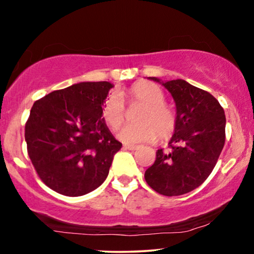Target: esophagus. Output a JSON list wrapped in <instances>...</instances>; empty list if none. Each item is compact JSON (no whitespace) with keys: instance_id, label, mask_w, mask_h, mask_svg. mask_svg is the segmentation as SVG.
Returning <instances> with one entry per match:
<instances>
[{"instance_id":"obj_1","label":"esophagus","mask_w":254,"mask_h":254,"mask_svg":"<svg viewBox=\"0 0 254 254\" xmlns=\"http://www.w3.org/2000/svg\"><path fill=\"white\" fill-rule=\"evenodd\" d=\"M138 145H130V144H125L124 145V149H127V150H137L138 149Z\"/></svg>"}]
</instances>
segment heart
Here are the masks:
<instances>
[{
    "mask_svg": "<svg viewBox=\"0 0 254 254\" xmlns=\"http://www.w3.org/2000/svg\"><path fill=\"white\" fill-rule=\"evenodd\" d=\"M122 98L130 104H140L134 115L136 123L127 124L118 132V138L127 144L169 139L177 127L176 111L165 103V95L159 85L139 81L127 91L112 92L102 105V118L111 130H117L125 120V107Z\"/></svg>",
    "mask_w": 254,
    "mask_h": 254,
    "instance_id": "b5f03b06",
    "label": "heart"
}]
</instances>
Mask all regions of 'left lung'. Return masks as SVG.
Segmentation results:
<instances>
[{
    "mask_svg": "<svg viewBox=\"0 0 254 254\" xmlns=\"http://www.w3.org/2000/svg\"><path fill=\"white\" fill-rule=\"evenodd\" d=\"M177 109V127L169 151L159 149L145 171L151 189L163 195H181L197 189L212 172L225 144L224 109L210 92L184 79L162 82Z\"/></svg>",
    "mask_w": 254,
    "mask_h": 254,
    "instance_id": "left-lung-1",
    "label": "left lung"
}]
</instances>
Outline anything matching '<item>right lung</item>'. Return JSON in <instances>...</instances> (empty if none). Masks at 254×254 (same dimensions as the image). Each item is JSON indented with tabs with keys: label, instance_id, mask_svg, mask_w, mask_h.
Wrapping results in <instances>:
<instances>
[{
	"label": "right lung",
	"instance_id": "add662e5",
	"mask_svg": "<svg viewBox=\"0 0 254 254\" xmlns=\"http://www.w3.org/2000/svg\"><path fill=\"white\" fill-rule=\"evenodd\" d=\"M109 82H82L38 99L25 123L29 158L51 190L69 197L94 191L122 143L102 118Z\"/></svg>",
	"mask_w": 254,
	"mask_h": 254
}]
</instances>
